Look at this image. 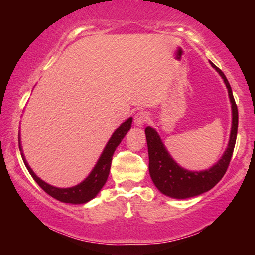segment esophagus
I'll return each instance as SVG.
<instances>
[{
  "label": "esophagus",
  "mask_w": 255,
  "mask_h": 255,
  "mask_svg": "<svg viewBox=\"0 0 255 255\" xmlns=\"http://www.w3.org/2000/svg\"><path fill=\"white\" fill-rule=\"evenodd\" d=\"M148 119V114L145 111H138L135 115V118H133V123H135L136 126L141 127L143 125L147 122Z\"/></svg>",
  "instance_id": "obj_1"
}]
</instances>
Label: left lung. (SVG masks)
Instances as JSON below:
<instances>
[{"label": "left lung", "instance_id": "1", "mask_svg": "<svg viewBox=\"0 0 255 255\" xmlns=\"http://www.w3.org/2000/svg\"><path fill=\"white\" fill-rule=\"evenodd\" d=\"M216 71L219 73L226 84L228 90V97L232 103V129L228 146L222 158L211 166L210 169L205 171H188L181 167L171 155L167 152L163 141L159 138L158 133L152 127H146V140L148 147L149 158V175L153 182L163 195L175 198V199H185L199 196L201 193L207 192L214 188L219 181L222 180L224 174L226 173L227 167L230 165L233 150L235 147L237 126H239V111L233 97L232 88L226 76L215 64L210 63Z\"/></svg>", "mask_w": 255, "mask_h": 255}]
</instances>
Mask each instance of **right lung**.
I'll use <instances>...</instances> for the list:
<instances>
[{
    "label": "right lung",
    "instance_id": "add662e5",
    "mask_svg": "<svg viewBox=\"0 0 255 255\" xmlns=\"http://www.w3.org/2000/svg\"><path fill=\"white\" fill-rule=\"evenodd\" d=\"M132 118H128L126 122H124L120 126L116 129V131L112 133L111 138L106 145L105 149L101 154L100 158L98 159L96 166L93 167L91 173L89 174L88 178L84 181H82L80 184L75 185L72 188H56L46 183L45 181L38 178L34 174V172L31 170V167L29 166L24 158L23 153H21V156L24 162V165L29 171V173L31 174L33 180L39 184V187L44 190L45 192L48 193L55 199H57L62 202H66V204H85V202L93 199L100 190L102 189L103 185L107 182L108 176H109L111 161H112V155H114L116 148L118 147V145L122 143L124 137L126 136L129 129L131 127ZM19 148L22 152L20 144V136H19Z\"/></svg>",
    "mask_w": 255,
    "mask_h": 255
}]
</instances>
